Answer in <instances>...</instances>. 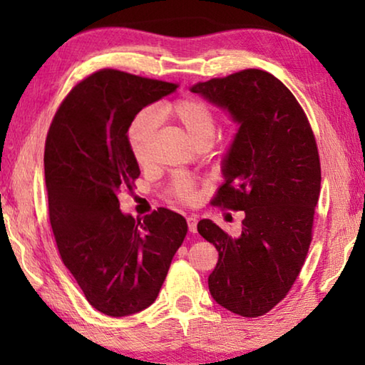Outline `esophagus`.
<instances>
[{"mask_svg": "<svg viewBox=\"0 0 365 365\" xmlns=\"http://www.w3.org/2000/svg\"><path fill=\"white\" fill-rule=\"evenodd\" d=\"M187 224H188L190 233H196V230H197V219L196 217H188L187 219Z\"/></svg>", "mask_w": 365, "mask_h": 365, "instance_id": "esophagus-1", "label": "esophagus"}]
</instances>
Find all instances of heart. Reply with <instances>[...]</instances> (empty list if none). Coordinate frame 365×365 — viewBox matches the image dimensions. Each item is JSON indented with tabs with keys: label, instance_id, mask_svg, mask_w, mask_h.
<instances>
[{
	"label": "heart",
	"instance_id": "b5f03b06",
	"mask_svg": "<svg viewBox=\"0 0 365 365\" xmlns=\"http://www.w3.org/2000/svg\"><path fill=\"white\" fill-rule=\"evenodd\" d=\"M156 114L160 119H168L180 125L185 133L188 135V138L197 146L202 143L211 145L215 132H217V115H215V110L206 101L200 100V98L187 96L164 103L158 108ZM154 128H156V122H154L153 115L148 113H141L128 127V146H130L133 159L137 160V164L141 165V168L146 165L148 159H150V146ZM170 196L180 202L195 201V182L187 175L175 177L170 185Z\"/></svg>",
	"mask_w": 365,
	"mask_h": 365
}]
</instances>
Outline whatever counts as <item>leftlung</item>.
Here are the masks:
<instances>
[{
	"label": "left lung",
	"mask_w": 365,
	"mask_h": 365,
	"mask_svg": "<svg viewBox=\"0 0 365 365\" xmlns=\"http://www.w3.org/2000/svg\"><path fill=\"white\" fill-rule=\"evenodd\" d=\"M240 123L222 163L225 182L211 201L245 211L233 238L212 220L197 232L215 246L209 275L217 304L259 317L285 298L304 265L320 195V159L311 123L292 91L261 69H245L191 86Z\"/></svg>",
	"instance_id": "1"
}]
</instances>
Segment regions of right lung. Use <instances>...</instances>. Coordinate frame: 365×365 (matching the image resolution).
<instances>
[{"instance_id":"right-lung-1","label":"right lung","mask_w":365,"mask_h":365,"mask_svg":"<svg viewBox=\"0 0 365 365\" xmlns=\"http://www.w3.org/2000/svg\"><path fill=\"white\" fill-rule=\"evenodd\" d=\"M177 83L101 69L64 98L45 143L49 222L61 259L86 301L110 317L156 301L188 225L170 209L133 219L119 193L132 191L140 168L128 127Z\"/></svg>"}]
</instances>
